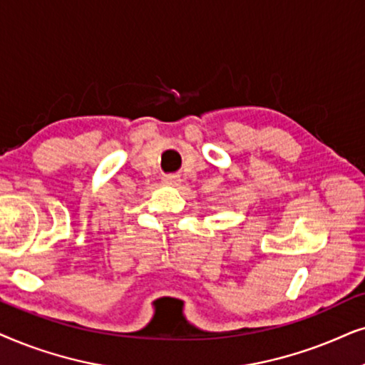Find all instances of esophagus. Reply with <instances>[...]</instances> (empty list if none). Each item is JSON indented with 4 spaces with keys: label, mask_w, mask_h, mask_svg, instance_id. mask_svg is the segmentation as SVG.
Listing matches in <instances>:
<instances>
[{
    "label": "esophagus",
    "mask_w": 365,
    "mask_h": 365,
    "mask_svg": "<svg viewBox=\"0 0 365 365\" xmlns=\"http://www.w3.org/2000/svg\"><path fill=\"white\" fill-rule=\"evenodd\" d=\"M163 183H167V185H178L180 182V177L175 173H170V175H163Z\"/></svg>",
    "instance_id": "esophagus-1"
}]
</instances>
